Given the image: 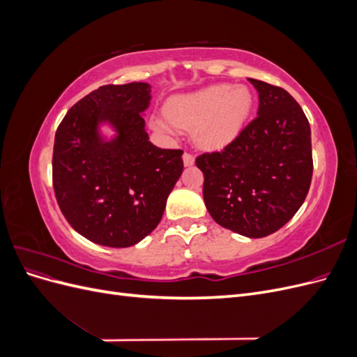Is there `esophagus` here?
<instances>
[{"label": "esophagus", "instance_id": "esophagus-1", "mask_svg": "<svg viewBox=\"0 0 357 357\" xmlns=\"http://www.w3.org/2000/svg\"><path fill=\"white\" fill-rule=\"evenodd\" d=\"M183 164H185V167H192L195 164V158H193L190 153H185L183 155Z\"/></svg>", "mask_w": 357, "mask_h": 357}]
</instances>
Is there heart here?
<instances>
[{"mask_svg":"<svg viewBox=\"0 0 357 357\" xmlns=\"http://www.w3.org/2000/svg\"><path fill=\"white\" fill-rule=\"evenodd\" d=\"M253 109V95L247 86L213 84L192 93L169 98L165 114L180 126L195 128V139L201 147L222 149L240 135ZM159 131H171L162 117H153Z\"/></svg>","mask_w":357,"mask_h":357,"instance_id":"b5f03b06","label":"heart"}]
</instances>
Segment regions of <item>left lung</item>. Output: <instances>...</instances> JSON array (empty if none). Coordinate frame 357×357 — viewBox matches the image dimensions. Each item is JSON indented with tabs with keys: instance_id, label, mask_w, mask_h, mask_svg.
I'll return each instance as SVG.
<instances>
[{
	"instance_id": "left-lung-1",
	"label": "left lung",
	"mask_w": 357,
	"mask_h": 357,
	"mask_svg": "<svg viewBox=\"0 0 357 357\" xmlns=\"http://www.w3.org/2000/svg\"><path fill=\"white\" fill-rule=\"evenodd\" d=\"M259 93L257 117L223 152L204 153V202L215 223L248 238L284 226L311 185V129L287 91L248 79Z\"/></svg>"
}]
</instances>
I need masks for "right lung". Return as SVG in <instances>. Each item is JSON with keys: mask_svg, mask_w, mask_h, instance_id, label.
<instances>
[{"mask_svg": "<svg viewBox=\"0 0 357 357\" xmlns=\"http://www.w3.org/2000/svg\"><path fill=\"white\" fill-rule=\"evenodd\" d=\"M150 92L144 82L101 86L71 107L55 135L59 208L74 231L100 245L122 248L146 238L183 172L181 150L149 142L143 114Z\"/></svg>", "mask_w": 357, "mask_h": 357, "instance_id": "obj_1", "label": "right lung"}]
</instances>
